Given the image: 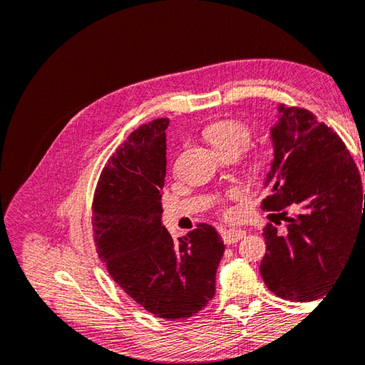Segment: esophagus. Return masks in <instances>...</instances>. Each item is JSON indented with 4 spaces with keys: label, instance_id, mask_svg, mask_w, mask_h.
<instances>
[{
    "label": "esophagus",
    "instance_id": "34e87169",
    "mask_svg": "<svg viewBox=\"0 0 365 365\" xmlns=\"http://www.w3.org/2000/svg\"><path fill=\"white\" fill-rule=\"evenodd\" d=\"M245 237V231L244 230H237V228H230L225 230L222 233V239L227 245H233L236 242H239L240 239Z\"/></svg>",
    "mask_w": 365,
    "mask_h": 365
}]
</instances>
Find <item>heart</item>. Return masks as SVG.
I'll return each instance as SVG.
<instances>
[{
  "label": "heart",
  "instance_id": "1",
  "mask_svg": "<svg viewBox=\"0 0 365 365\" xmlns=\"http://www.w3.org/2000/svg\"><path fill=\"white\" fill-rule=\"evenodd\" d=\"M204 135L220 155H225V153H237L239 155L251 145L252 129L240 120L225 118L207 126ZM271 165L272 160L267 150H254L248 158L250 173L259 180L267 178ZM239 195V190H230L225 196H217L216 202L220 205V213L227 217L233 216V208L225 205V200H236Z\"/></svg>",
  "mask_w": 365,
  "mask_h": 365
}]
</instances>
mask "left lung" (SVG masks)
Instances as JSON below:
<instances>
[{
	"label": "left lung",
	"mask_w": 365,
	"mask_h": 365,
	"mask_svg": "<svg viewBox=\"0 0 365 365\" xmlns=\"http://www.w3.org/2000/svg\"><path fill=\"white\" fill-rule=\"evenodd\" d=\"M279 113L264 181L271 193L262 208L277 212L274 224L284 220L286 231L264 225L268 252L260 274L277 297L304 303L326 294L365 231V193L356 164L332 128L304 108L280 105Z\"/></svg>",
	"instance_id": "obj_1"
}]
</instances>
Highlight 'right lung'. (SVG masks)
Masks as SVG:
<instances>
[{
	"label": "right lung",
	"mask_w": 365,
	"mask_h": 365,
	"mask_svg": "<svg viewBox=\"0 0 365 365\" xmlns=\"http://www.w3.org/2000/svg\"><path fill=\"white\" fill-rule=\"evenodd\" d=\"M168 125L169 118L141 125L108 160L94 192L93 236L120 288L148 312L175 322L215 297L225 245L208 224L180 242L161 224Z\"/></svg>",
	"instance_id": "1"
}]
</instances>
